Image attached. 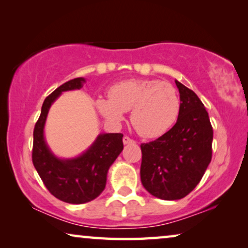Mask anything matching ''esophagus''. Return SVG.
Returning a JSON list of instances; mask_svg holds the SVG:
<instances>
[{
    "instance_id": "1",
    "label": "esophagus",
    "mask_w": 248,
    "mask_h": 248,
    "mask_svg": "<svg viewBox=\"0 0 248 248\" xmlns=\"http://www.w3.org/2000/svg\"><path fill=\"white\" fill-rule=\"evenodd\" d=\"M124 144L127 145V144H135V140L134 139H131L130 137H128V136H124V139H123Z\"/></svg>"
}]
</instances>
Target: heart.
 <instances>
[{"instance_id": "obj_1", "label": "heart", "mask_w": 248, "mask_h": 248, "mask_svg": "<svg viewBox=\"0 0 248 248\" xmlns=\"http://www.w3.org/2000/svg\"><path fill=\"white\" fill-rule=\"evenodd\" d=\"M109 99L96 100V108L112 123H120L130 111V123L141 137L155 138L176 123L180 96L170 83L159 79L131 78L108 90Z\"/></svg>"}]
</instances>
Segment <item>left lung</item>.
<instances>
[{"label": "left lung", "mask_w": 248, "mask_h": 248, "mask_svg": "<svg viewBox=\"0 0 248 248\" xmlns=\"http://www.w3.org/2000/svg\"><path fill=\"white\" fill-rule=\"evenodd\" d=\"M180 113L172 129L154 141L141 144L140 180L152 195L179 200L189 194L212 156L214 130L203 103L192 90L175 81Z\"/></svg>", "instance_id": "8db88e82"}]
</instances>
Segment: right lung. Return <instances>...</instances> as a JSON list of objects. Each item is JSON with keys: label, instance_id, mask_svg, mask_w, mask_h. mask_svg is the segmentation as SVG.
I'll list each match as a JSON object with an SVG mask.
<instances>
[{"label": "right lung", "instance_id": "add662e5", "mask_svg": "<svg viewBox=\"0 0 248 248\" xmlns=\"http://www.w3.org/2000/svg\"><path fill=\"white\" fill-rule=\"evenodd\" d=\"M85 78L64 83L44 101L41 113L34 125L32 163L48 191L59 200L73 204L92 201L106 187L110 166L124 149L123 134H101L88 151L78 157H56L46 144L44 127L49 108L65 91L79 90Z\"/></svg>", "mask_w": 248, "mask_h": 248}]
</instances>
